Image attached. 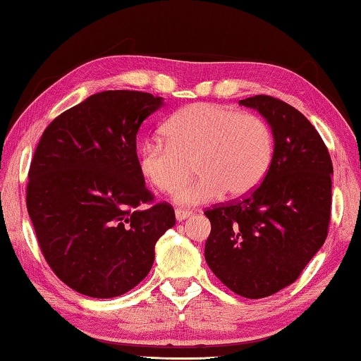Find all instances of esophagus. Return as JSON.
Listing matches in <instances>:
<instances>
[{
    "label": "esophagus",
    "mask_w": 361,
    "mask_h": 361,
    "mask_svg": "<svg viewBox=\"0 0 361 361\" xmlns=\"http://www.w3.org/2000/svg\"><path fill=\"white\" fill-rule=\"evenodd\" d=\"M191 215H192V212H190V210H183V209L175 210V216H176V220H178V221L186 220L188 216H191Z\"/></svg>",
    "instance_id": "34e87169"
}]
</instances>
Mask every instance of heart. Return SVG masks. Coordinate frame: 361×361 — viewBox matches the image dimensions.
<instances>
[{
    "label": "heart",
    "instance_id": "heart-1",
    "mask_svg": "<svg viewBox=\"0 0 361 361\" xmlns=\"http://www.w3.org/2000/svg\"><path fill=\"white\" fill-rule=\"evenodd\" d=\"M164 138L140 149V170L160 192H173L190 175L196 178L176 192L186 205L252 192L270 170L274 138L265 120L215 102L181 109L164 125Z\"/></svg>",
    "mask_w": 361,
    "mask_h": 361
}]
</instances>
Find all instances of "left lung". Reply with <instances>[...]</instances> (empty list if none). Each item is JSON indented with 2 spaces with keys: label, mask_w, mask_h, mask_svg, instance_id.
Wrapping results in <instances>:
<instances>
[{
  "label": "left lung",
  "mask_w": 361,
  "mask_h": 361,
  "mask_svg": "<svg viewBox=\"0 0 361 361\" xmlns=\"http://www.w3.org/2000/svg\"><path fill=\"white\" fill-rule=\"evenodd\" d=\"M270 123L274 154L252 192L205 209V262L238 295L262 299L293 284L328 236L333 162L308 118L267 94L241 99Z\"/></svg>",
  "instance_id": "8db88e82"
}]
</instances>
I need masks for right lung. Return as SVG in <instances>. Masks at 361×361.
I'll list each match as a JSON object with an SVG mask.
<instances>
[{"instance_id":"right-lung-1","label":"right lung","mask_w":361,"mask_h":361,"mask_svg":"<svg viewBox=\"0 0 361 361\" xmlns=\"http://www.w3.org/2000/svg\"><path fill=\"white\" fill-rule=\"evenodd\" d=\"M162 104L142 91H102L57 116L39 138L27 210L44 260L80 294L111 299L133 289L175 225L169 202L152 204L136 156L141 123ZM145 203L152 207L140 209Z\"/></svg>"}]
</instances>
